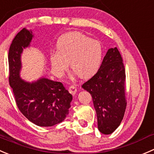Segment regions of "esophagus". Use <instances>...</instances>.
<instances>
[{
  "instance_id": "esophagus-1",
  "label": "esophagus",
  "mask_w": 154,
  "mask_h": 154,
  "mask_svg": "<svg viewBox=\"0 0 154 154\" xmlns=\"http://www.w3.org/2000/svg\"><path fill=\"white\" fill-rule=\"evenodd\" d=\"M69 91L71 94H72V95H75V94L77 93V89H76V88H75V86L72 85V86H70L69 88Z\"/></svg>"
}]
</instances>
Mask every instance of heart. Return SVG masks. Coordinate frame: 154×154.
<instances>
[{"instance_id": "obj_1", "label": "heart", "mask_w": 154, "mask_h": 154, "mask_svg": "<svg viewBox=\"0 0 154 154\" xmlns=\"http://www.w3.org/2000/svg\"><path fill=\"white\" fill-rule=\"evenodd\" d=\"M57 49L50 55V62L53 72L58 76L67 69L69 61L73 74L87 79L97 72L103 60L101 42L80 32L71 31L60 36Z\"/></svg>"}]
</instances>
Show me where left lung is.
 I'll return each instance as SVG.
<instances>
[{
    "label": "left lung",
    "mask_w": 154,
    "mask_h": 154,
    "mask_svg": "<svg viewBox=\"0 0 154 154\" xmlns=\"http://www.w3.org/2000/svg\"><path fill=\"white\" fill-rule=\"evenodd\" d=\"M125 69L116 47L106 52L97 73L82 88L92 96L100 132L112 133L121 124L125 113Z\"/></svg>",
    "instance_id": "8db88e82"
}]
</instances>
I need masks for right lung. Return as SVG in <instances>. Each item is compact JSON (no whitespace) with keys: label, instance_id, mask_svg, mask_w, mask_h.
<instances>
[{"label":"right lung","instance_id":"obj_1","mask_svg":"<svg viewBox=\"0 0 154 154\" xmlns=\"http://www.w3.org/2000/svg\"><path fill=\"white\" fill-rule=\"evenodd\" d=\"M33 38V30L25 27L13 39L8 54L9 82L18 108L24 116L39 127H52L66 118L72 96L61 82L45 77L33 82L21 78L22 54L30 46Z\"/></svg>","mask_w":154,"mask_h":154}]
</instances>
